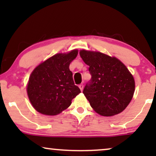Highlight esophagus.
Listing matches in <instances>:
<instances>
[{
    "label": "esophagus",
    "instance_id": "esophagus-1",
    "mask_svg": "<svg viewBox=\"0 0 156 156\" xmlns=\"http://www.w3.org/2000/svg\"><path fill=\"white\" fill-rule=\"evenodd\" d=\"M79 87H80V90L82 91H83V89H84V85H83L82 84H81L79 85Z\"/></svg>",
    "mask_w": 156,
    "mask_h": 156
}]
</instances>
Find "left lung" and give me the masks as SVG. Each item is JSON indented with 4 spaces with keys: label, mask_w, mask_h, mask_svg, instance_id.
I'll list each match as a JSON object with an SVG mask.
<instances>
[{
    "label": "left lung",
    "mask_w": 156,
    "mask_h": 156,
    "mask_svg": "<svg viewBox=\"0 0 156 156\" xmlns=\"http://www.w3.org/2000/svg\"><path fill=\"white\" fill-rule=\"evenodd\" d=\"M80 55L89 66L91 78L83 94L93 109L104 116L122 112L133 98L135 81L127 67L114 57L82 50Z\"/></svg>",
    "instance_id": "left-lung-1"
}]
</instances>
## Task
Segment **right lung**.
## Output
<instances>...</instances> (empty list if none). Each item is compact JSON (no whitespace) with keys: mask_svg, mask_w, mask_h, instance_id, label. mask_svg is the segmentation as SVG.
Wrapping results in <instances>:
<instances>
[{"mask_svg":"<svg viewBox=\"0 0 156 156\" xmlns=\"http://www.w3.org/2000/svg\"><path fill=\"white\" fill-rule=\"evenodd\" d=\"M77 54L76 50L67 54L59 53L40 64L32 72L27 92L37 112L48 116L60 114L81 92L74 84L69 68Z\"/></svg>","mask_w":156,"mask_h":156,"instance_id":"obj_1","label":"right lung"}]
</instances>
